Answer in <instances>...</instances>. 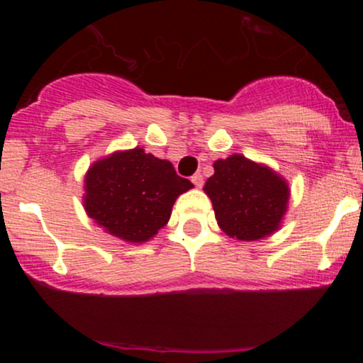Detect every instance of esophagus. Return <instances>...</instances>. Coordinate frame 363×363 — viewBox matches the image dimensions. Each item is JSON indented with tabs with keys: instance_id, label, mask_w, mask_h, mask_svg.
I'll use <instances>...</instances> for the list:
<instances>
[{
	"instance_id": "esophagus-1",
	"label": "esophagus",
	"mask_w": 363,
	"mask_h": 363,
	"mask_svg": "<svg viewBox=\"0 0 363 363\" xmlns=\"http://www.w3.org/2000/svg\"><path fill=\"white\" fill-rule=\"evenodd\" d=\"M191 182H193V184L196 186V187H203V184H205V179H203V176L199 172H196L193 177H191Z\"/></svg>"
}]
</instances>
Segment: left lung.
<instances>
[{"label":"left lung","mask_w":363,"mask_h":363,"mask_svg":"<svg viewBox=\"0 0 363 363\" xmlns=\"http://www.w3.org/2000/svg\"><path fill=\"white\" fill-rule=\"evenodd\" d=\"M215 174L203 189L213 203L225 234L239 240H257L273 234L285 215L289 186L272 169L242 155L213 164Z\"/></svg>","instance_id":"1"}]
</instances>
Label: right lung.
Listing matches in <instances>:
<instances>
[{
	"mask_svg": "<svg viewBox=\"0 0 363 363\" xmlns=\"http://www.w3.org/2000/svg\"><path fill=\"white\" fill-rule=\"evenodd\" d=\"M191 187L169 160L141 148L116 152L86 174L85 210L109 234L145 242L169 222L176 198Z\"/></svg>",
	"mask_w": 363,
	"mask_h": 363,
	"instance_id": "right-lung-1",
	"label": "right lung"
}]
</instances>
